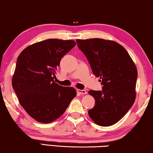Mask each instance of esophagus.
<instances>
[{"instance_id": "34e87169", "label": "esophagus", "mask_w": 153, "mask_h": 153, "mask_svg": "<svg viewBox=\"0 0 153 153\" xmlns=\"http://www.w3.org/2000/svg\"><path fill=\"white\" fill-rule=\"evenodd\" d=\"M77 93H79V94H86V93H87L86 90H80V89H77Z\"/></svg>"}]
</instances>
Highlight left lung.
I'll list each match as a JSON object with an SVG mask.
<instances>
[{
  "instance_id": "1",
  "label": "left lung",
  "mask_w": 153,
  "mask_h": 153,
  "mask_svg": "<svg viewBox=\"0 0 153 153\" xmlns=\"http://www.w3.org/2000/svg\"><path fill=\"white\" fill-rule=\"evenodd\" d=\"M76 42L103 86L102 91L88 92L96 101L88 115L98 126H112L135 101L136 67L125 48L115 41L92 38Z\"/></svg>"
}]
</instances>
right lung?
<instances>
[{
  "mask_svg": "<svg viewBox=\"0 0 153 153\" xmlns=\"http://www.w3.org/2000/svg\"><path fill=\"white\" fill-rule=\"evenodd\" d=\"M76 45L72 40L48 39L27 46L18 56L13 88L22 107L38 122L56 120L76 97L73 87L54 81L61 58Z\"/></svg>",
  "mask_w": 153,
  "mask_h": 153,
  "instance_id": "add662e5",
  "label": "right lung"
}]
</instances>
